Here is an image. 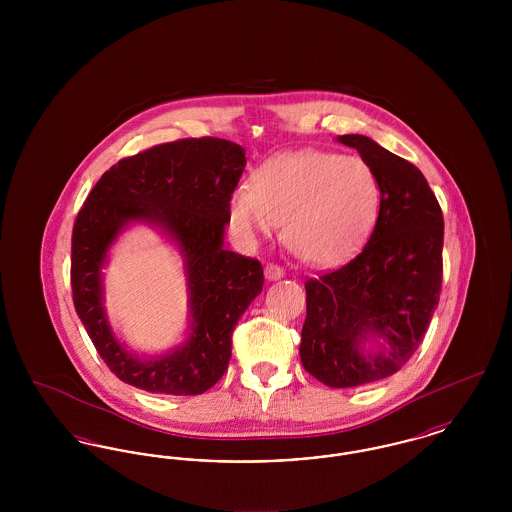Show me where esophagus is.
I'll use <instances>...</instances> for the list:
<instances>
[{
  "instance_id": "obj_1",
  "label": "esophagus",
  "mask_w": 512,
  "mask_h": 512,
  "mask_svg": "<svg viewBox=\"0 0 512 512\" xmlns=\"http://www.w3.org/2000/svg\"><path fill=\"white\" fill-rule=\"evenodd\" d=\"M284 268L278 267V265H267L265 268V276H267L268 282H276L280 278H284Z\"/></svg>"
}]
</instances>
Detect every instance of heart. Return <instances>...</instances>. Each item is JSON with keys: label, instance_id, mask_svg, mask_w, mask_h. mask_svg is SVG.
Listing matches in <instances>:
<instances>
[{"label": "heart", "instance_id": "heart-1", "mask_svg": "<svg viewBox=\"0 0 512 512\" xmlns=\"http://www.w3.org/2000/svg\"><path fill=\"white\" fill-rule=\"evenodd\" d=\"M382 207V182L359 155L301 149L265 161L253 186L230 195L238 234L268 238L284 219V242L303 261L334 267L351 259L370 238Z\"/></svg>", "mask_w": 512, "mask_h": 512}]
</instances>
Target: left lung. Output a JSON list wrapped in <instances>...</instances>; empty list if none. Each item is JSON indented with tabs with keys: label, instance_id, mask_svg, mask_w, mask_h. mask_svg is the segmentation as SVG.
<instances>
[{
	"label": "left lung",
	"instance_id": "obj_1",
	"mask_svg": "<svg viewBox=\"0 0 512 512\" xmlns=\"http://www.w3.org/2000/svg\"><path fill=\"white\" fill-rule=\"evenodd\" d=\"M338 142L378 172L382 207L355 259L305 282L299 357L318 382L355 388L395 374L424 338L441 292L443 215L413 163L361 134Z\"/></svg>",
	"mask_w": 512,
	"mask_h": 512
}]
</instances>
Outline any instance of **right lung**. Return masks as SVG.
I'll use <instances>...</instances> for the list:
<instances>
[{
  "label": "right lung",
  "mask_w": 512,
  "mask_h": 512,
  "mask_svg": "<svg viewBox=\"0 0 512 512\" xmlns=\"http://www.w3.org/2000/svg\"><path fill=\"white\" fill-rule=\"evenodd\" d=\"M244 167V147L228 140L161 144L111 167L80 209L71 257L74 309L122 382L149 393L199 395L226 372L234 326L265 284L257 259L224 249L230 195ZM136 221L167 235L185 261L189 334L163 356L130 352L116 340L102 305L108 249Z\"/></svg>",
  "instance_id": "1"
}]
</instances>
